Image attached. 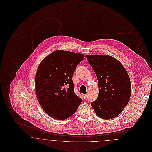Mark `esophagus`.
Returning a JSON list of instances; mask_svg holds the SVG:
<instances>
[{
    "instance_id": "obj_1",
    "label": "esophagus",
    "mask_w": 152,
    "mask_h": 152,
    "mask_svg": "<svg viewBox=\"0 0 152 152\" xmlns=\"http://www.w3.org/2000/svg\"><path fill=\"white\" fill-rule=\"evenodd\" d=\"M83 97H84V99H86L87 98V94H84V95H83Z\"/></svg>"
}]
</instances>
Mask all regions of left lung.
<instances>
[{"instance_id":"left-lung-1","label":"left lung","mask_w":152,"mask_h":152,"mask_svg":"<svg viewBox=\"0 0 152 152\" xmlns=\"http://www.w3.org/2000/svg\"><path fill=\"white\" fill-rule=\"evenodd\" d=\"M87 60L98 81L97 99L91 104L101 118L110 119L118 116L130 99L131 85L122 64L109 56L87 55Z\"/></svg>"}]
</instances>
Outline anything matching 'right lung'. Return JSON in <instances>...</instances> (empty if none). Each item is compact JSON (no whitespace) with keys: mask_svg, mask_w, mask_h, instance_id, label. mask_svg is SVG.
<instances>
[{"mask_svg":"<svg viewBox=\"0 0 152 152\" xmlns=\"http://www.w3.org/2000/svg\"><path fill=\"white\" fill-rule=\"evenodd\" d=\"M84 55L55 51L41 62L35 77L36 93L44 110L51 117L64 120L72 116L82 102L75 94L72 75Z\"/></svg>","mask_w":152,"mask_h":152,"instance_id":"right-lung-1","label":"right lung"}]
</instances>
